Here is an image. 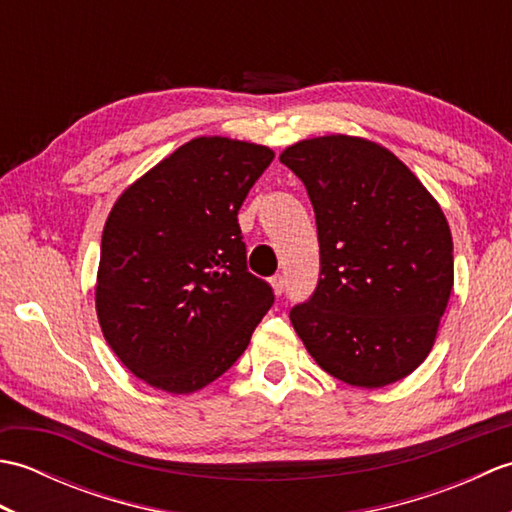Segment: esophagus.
Listing matches in <instances>:
<instances>
[{
  "label": "esophagus",
  "instance_id": "1",
  "mask_svg": "<svg viewBox=\"0 0 512 512\" xmlns=\"http://www.w3.org/2000/svg\"><path fill=\"white\" fill-rule=\"evenodd\" d=\"M270 286H273V290H275V295L279 297V295H284V290H286V279L281 277V275H275L273 279H270Z\"/></svg>",
  "mask_w": 512,
  "mask_h": 512
}]
</instances>
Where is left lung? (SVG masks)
<instances>
[{
  "label": "left lung",
  "instance_id": "8db88e82",
  "mask_svg": "<svg viewBox=\"0 0 512 512\" xmlns=\"http://www.w3.org/2000/svg\"><path fill=\"white\" fill-rule=\"evenodd\" d=\"M279 160L306 184L321 277L290 310L317 365L352 387L409 376L429 356L453 288V239L436 198L367 138L299 140Z\"/></svg>",
  "mask_w": 512,
  "mask_h": 512
}]
</instances>
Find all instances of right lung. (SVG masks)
<instances>
[{"instance_id": "1", "label": "right lung", "mask_w": 512, "mask_h": 512, "mask_svg": "<svg viewBox=\"0 0 512 512\" xmlns=\"http://www.w3.org/2000/svg\"><path fill=\"white\" fill-rule=\"evenodd\" d=\"M264 145L200 136L121 193L103 228L96 314L147 385L193 394L231 367L275 301L248 273L237 211L273 162Z\"/></svg>"}]
</instances>
